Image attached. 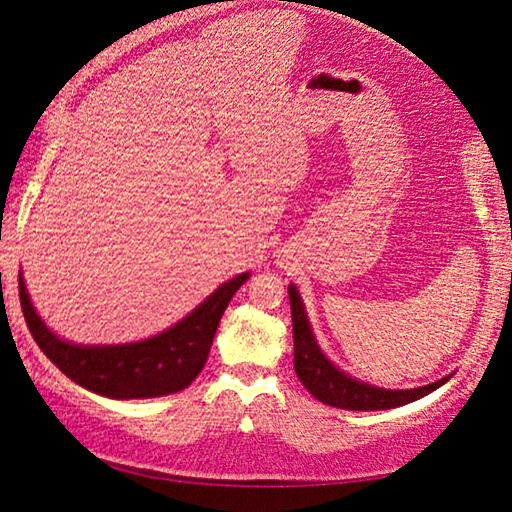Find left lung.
I'll list each match as a JSON object with an SVG mask.
<instances>
[{
  "label": "left lung",
  "mask_w": 512,
  "mask_h": 512,
  "mask_svg": "<svg viewBox=\"0 0 512 512\" xmlns=\"http://www.w3.org/2000/svg\"><path fill=\"white\" fill-rule=\"evenodd\" d=\"M290 297V313H293V341H295V373L300 382L318 398L320 403L338 407V410L352 412H375V410H393V407L414 403L423 396H428L435 389L442 387L451 375L442 380L426 384V387L416 389H382L375 384L361 382L357 377L341 371L332 359H327L325 352L316 341L309 316H306L304 302L300 290L295 283L288 286Z\"/></svg>",
  "instance_id": "8db88e82"
}]
</instances>
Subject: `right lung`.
Here are the masks:
<instances>
[{
    "mask_svg": "<svg viewBox=\"0 0 512 512\" xmlns=\"http://www.w3.org/2000/svg\"><path fill=\"white\" fill-rule=\"evenodd\" d=\"M249 277L251 272H242L224 281L174 327L121 345H82L57 336L31 304L22 272L18 286L27 327L43 355L80 387L105 398L132 400L169 396L190 387L206 366L222 313Z\"/></svg>",
    "mask_w": 512,
    "mask_h": 512,
    "instance_id": "1",
    "label": "right lung"
}]
</instances>
